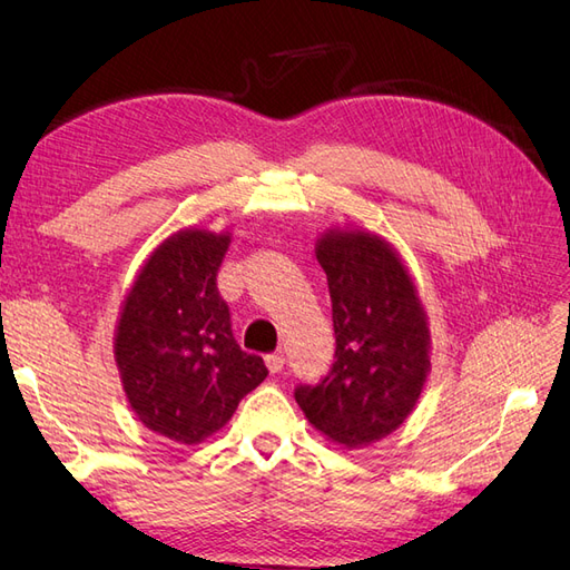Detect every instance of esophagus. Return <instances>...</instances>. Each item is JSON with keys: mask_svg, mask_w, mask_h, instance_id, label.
<instances>
[{"mask_svg": "<svg viewBox=\"0 0 570 570\" xmlns=\"http://www.w3.org/2000/svg\"><path fill=\"white\" fill-rule=\"evenodd\" d=\"M266 366L271 373H281L283 366H285V356L278 352V354H268L266 356Z\"/></svg>", "mask_w": 570, "mask_h": 570, "instance_id": "1", "label": "esophagus"}]
</instances>
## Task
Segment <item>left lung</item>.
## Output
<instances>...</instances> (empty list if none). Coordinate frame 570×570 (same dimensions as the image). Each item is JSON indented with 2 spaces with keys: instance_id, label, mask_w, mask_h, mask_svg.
Segmentation results:
<instances>
[{
  "instance_id": "1",
  "label": "left lung",
  "mask_w": 570,
  "mask_h": 570,
  "mask_svg": "<svg viewBox=\"0 0 570 570\" xmlns=\"http://www.w3.org/2000/svg\"><path fill=\"white\" fill-rule=\"evenodd\" d=\"M316 258L333 302L335 364L297 385L308 423L344 450L400 428L428 375V323L416 287L390 245L371 233L321 237Z\"/></svg>"
}]
</instances>
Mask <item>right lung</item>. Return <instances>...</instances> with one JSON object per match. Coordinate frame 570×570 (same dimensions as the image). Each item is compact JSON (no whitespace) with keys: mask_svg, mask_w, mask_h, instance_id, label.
Returning a JSON list of instances; mask_svg holds the SVG:
<instances>
[{"mask_svg":"<svg viewBox=\"0 0 570 570\" xmlns=\"http://www.w3.org/2000/svg\"><path fill=\"white\" fill-rule=\"evenodd\" d=\"M228 243L204 230L168 237L147 258L118 321L116 364L132 411L180 444L220 430L268 375L262 356L239 350L216 285Z\"/></svg>","mask_w":570,"mask_h":570,"instance_id":"add662e5","label":"right lung"}]
</instances>
